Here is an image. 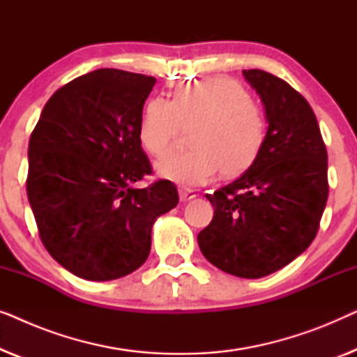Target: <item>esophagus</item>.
<instances>
[{
  "instance_id": "obj_1",
  "label": "esophagus",
  "mask_w": 357,
  "mask_h": 357,
  "mask_svg": "<svg viewBox=\"0 0 357 357\" xmlns=\"http://www.w3.org/2000/svg\"><path fill=\"white\" fill-rule=\"evenodd\" d=\"M195 197H197V195H195L192 190H185V188L178 190V198L182 203H187V202H190V199H193Z\"/></svg>"
}]
</instances>
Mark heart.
Instances as JSON below:
<instances>
[{
	"label": "heart",
	"mask_w": 357,
	"mask_h": 357,
	"mask_svg": "<svg viewBox=\"0 0 357 357\" xmlns=\"http://www.w3.org/2000/svg\"><path fill=\"white\" fill-rule=\"evenodd\" d=\"M192 151L158 164L162 177L185 187H198L219 172L242 174L260 154L266 138L261 107L229 77H208L175 91L174 99L154 97L139 121V139L154 158L174 149L183 128L191 130Z\"/></svg>",
	"instance_id": "1"
}]
</instances>
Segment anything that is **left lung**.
Wrapping results in <instances>:
<instances>
[{"instance_id":"left-lung-1","label":"left lung","mask_w":357,"mask_h":357,"mask_svg":"<svg viewBox=\"0 0 357 357\" xmlns=\"http://www.w3.org/2000/svg\"><path fill=\"white\" fill-rule=\"evenodd\" d=\"M242 75L265 107V144L241 177L206 195L214 216L198 245L219 270L257 280L289 265L315 238L328 198V155L299 92L271 73Z\"/></svg>"}]
</instances>
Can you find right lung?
Wrapping results in <instances>:
<instances>
[{"mask_svg":"<svg viewBox=\"0 0 357 357\" xmlns=\"http://www.w3.org/2000/svg\"><path fill=\"white\" fill-rule=\"evenodd\" d=\"M153 76L102 68L58 89L29 141L27 198L38 236L63 268L87 281H112L143 265L160 214L177 188L151 174L139 139Z\"/></svg>","mask_w":357,"mask_h":357,"instance_id":"1","label":"right lung"}]
</instances>
